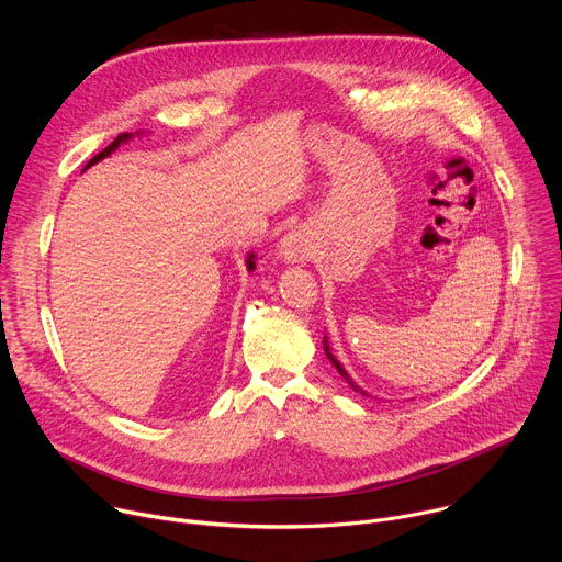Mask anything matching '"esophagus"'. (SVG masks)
I'll return each mask as SVG.
<instances>
[{"label": "esophagus", "instance_id": "34e87169", "mask_svg": "<svg viewBox=\"0 0 562 562\" xmlns=\"http://www.w3.org/2000/svg\"><path fill=\"white\" fill-rule=\"evenodd\" d=\"M280 254L286 262H304L308 258V239L302 235V233H289L284 239H282V247H280Z\"/></svg>", "mask_w": 562, "mask_h": 562}]
</instances>
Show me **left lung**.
Wrapping results in <instances>:
<instances>
[{
  "label": "left lung",
  "mask_w": 562,
  "mask_h": 562,
  "mask_svg": "<svg viewBox=\"0 0 562 562\" xmlns=\"http://www.w3.org/2000/svg\"><path fill=\"white\" fill-rule=\"evenodd\" d=\"M325 353H327V358H329V360H331V364H334V367H336V369H338V373H340V375H342V378H345V380H347V382H349V386H351V389H353V391H358V393H362V395H367V391H362V389H360V386H358V384H356V382H353V380H351V378H349V373H347V371H345V367H342V364H340V362H338V360H336V356H334V353H331V349H329V342H327V338H325Z\"/></svg>",
  "instance_id": "obj_1"
}]
</instances>
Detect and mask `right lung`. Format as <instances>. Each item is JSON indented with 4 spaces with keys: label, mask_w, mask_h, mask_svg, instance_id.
I'll list each match as a JSON object with an SVG mask.
<instances>
[{
    "label": "right lung",
    "mask_w": 562,
    "mask_h": 562,
    "mask_svg": "<svg viewBox=\"0 0 562 562\" xmlns=\"http://www.w3.org/2000/svg\"><path fill=\"white\" fill-rule=\"evenodd\" d=\"M126 139H131V133H120V135H117V137H115V139H113V142H111V144H109V146H106L102 153H98V155L91 159V162L87 165V169H89V167H93V165H98L100 159L109 157V155H111V153H113V150H115L120 144H124ZM247 269H249V271H254V269H256V256H254V254L247 258Z\"/></svg>",
    "instance_id": "add662e5"
}]
</instances>
